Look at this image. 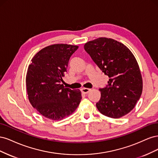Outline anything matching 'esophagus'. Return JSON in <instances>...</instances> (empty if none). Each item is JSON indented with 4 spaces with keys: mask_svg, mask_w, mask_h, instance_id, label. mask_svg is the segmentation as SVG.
<instances>
[{
    "mask_svg": "<svg viewBox=\"0 0 158 158\" xmlns=\"http://www.w3.org/2000/svg\"><path fill=\"white\" fill-rule=\"evenodd\" d=\"M90 90H91V89H90L89 88H83L81 89V91H82V92L83 94H88Z\"/></svg>",
    "mask_w": 158,
    "mask_h": 158,
    "instance_id": "esophagus-1",
    "label": "esophagus"
}]
</instances>
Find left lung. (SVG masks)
<instances>
[{"label": "left lung", "mask_w": 158, "mask_h": 158, "mask_svg": "<svg viewBox=\"0 0 158 158\" xmlns=\"http://www.w3.org/2000/svg\"><path fill=\"white\" fill-rule=\"evenodd\" d=\"M84 47L109 78L107 86L99 89V111L113 118L126 115L142 92V77L135 56L127 46L111 38L99 37L85 43Z\"/></svg>", "instance_id": "1"}]
</instances>
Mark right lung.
<instances>
[{
  "label": "right lung",
  "instance_id": "add662e5",
  "mask_svg": "<svg viewBox=\"0 0 158 158\" xmlns=\"http://www.w3.org/2000/svg\"><path fill=\"white\" fill-rule=\"evenodd\" d=\"M78 48L68 44L45 47L34 55L28 66V99L41 115L51 120L59 121L70 115L82 99L80 89L64 88L61 84L70 56Z\"/></svg>",
  "mask_w": 158,
  "mask_h": 158
}]
</instances>
